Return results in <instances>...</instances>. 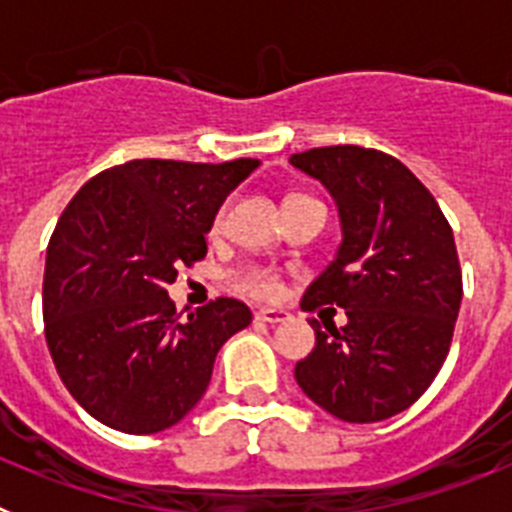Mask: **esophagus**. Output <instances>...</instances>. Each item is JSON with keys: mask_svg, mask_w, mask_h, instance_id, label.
<instances>
[{"mask_svg": "<svg viewBox=\"0 0 512 512\" xmlns=\"http://www.w3.org/2000/svg\"><path fill=\"white\" fill-rule=\"evenodd\" d=\"M253 318L259 320V323L274 325V323H284V320H287L289 315L284 310H269V307H261V310L253 312Z\"/></svg>", "mask_w": 512, "mask_h": 512, "instance_id": "esophagus-1", "label": "esophagus"}]
</instances>
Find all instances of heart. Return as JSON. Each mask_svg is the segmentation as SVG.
Returning a JSON list of instances; mask_svg holds the SVG:
<instances>
[{"instance_id":"b5f03b06","label":"heart","mask_w":512,"mask_h":512,"mask_svg":"<svg viewBox=\"0 0 512 512\" xmlns=\"http://www.w3.org/2000/svg\"><path fill=\"white\" fill-rule=\"evenodd\" d=\"M305 202H312V197H307V194H289L284 207L305 205ZM225 212H228V205H223L215 212L210 225L212 233H217V230L223 228ZM233 284L238 292H243V295L248 297H256V300H277V297L282 295V282H279L277 274L271 269H266V266H246V269H241L235 274Z\"/></svg>"}]
</instances>
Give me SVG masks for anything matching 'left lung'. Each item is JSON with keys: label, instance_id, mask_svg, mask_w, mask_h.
<instances>
[{"label": "left lung", "instance_id": "obj_1", "mask_svg": "<svg viewBox=\"0 0 512 512\" xmlns=\"http://www.w3.org/2000/svg\"><path fill=\"white\" fill-rule=\"evenodd\" d=\"M289 164L325 184L343 243L307 287L302 310L343 307V328H315L295 379L325 413L377 423L408 410L441 372L461 305L454 233L436 197L395 156L361 146L295 153Z\"/></svg>", "mask_w": 512, "mask_h": 512}]
</instances>
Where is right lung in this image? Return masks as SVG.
<instances>
[{
	"instance_id": "obj_1",
	"label": "right lung",
	"mask_w": 512,
	"mask_h": 512,
	"mask_svg": "<svg viewBox=\"0 0 512 512\" xmlns=\"http://www.w3.org/2000/svg\"><path fill=\"white\" fill-rule=\"evenodd\" d=\"M256 158H135L92 176L58 217L43 277L45 343L81 408L122 433L171 428L202 400L225 341L251 323L217 297L179 320L169 287Z\"/></svg>"
}]
</instances>
